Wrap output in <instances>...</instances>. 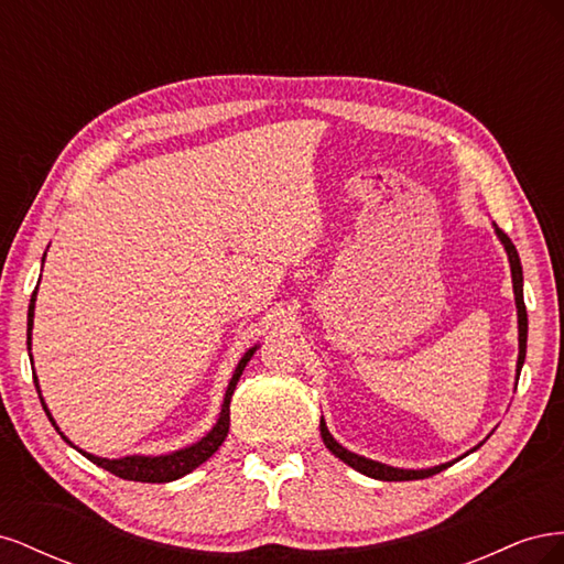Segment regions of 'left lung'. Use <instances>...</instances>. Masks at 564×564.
I'll list each match as a JSON object with an SVG mask.
<instances>
[{"label": "left lung", "mask_w": 564, "mask_h": 564, "mask_svg": "<svg viewBox=\"0 0 564 564\" xmlns=\"http://www.w3.org/2000/svg\"><path fill=\"white\" fill-rule=\"evenodd\" d=\"M494 232H497L499 242L503 245L506 253H508V263H510V278H513V294H516V308H518V346H520V352H518V367H516V381L520 379V371H522V365H524V355H527V308H524V296H522V265H520V256H518V249L516 245L510 242V237L497 228V224H494ZM319 435L324 440V445H327V449L338 456L344 464H348L350 468H355L357 473H362L367 477H373V480H383V482H404V480H423V477H431L440 470L449 468L454 460L464 458L466 454L475 452L477 445L473 447L470 452H466L464 456H458L454 460H449V464H440V466H433V468H421V470H412V468H395V466H388V464H381V460H371L367 456H360L355 454L350 449H346L344 445H338V442L334 440V435L329 433L327 423H324V419H319Z\"/></svg>", "instance_id": "obj_1"}]
</instances>
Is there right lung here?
<instances>
[{
    "mask_svg": "<svg viewBox=\"0 0 564 564\" xmlns=\"http://www.w3.org/2000/svg\"><path fill=\"white\" fill-rule=\"evenodd\" d=\"M46 256V253H44ZM44 263V261H42ZM35 301H37V289L32 292V299H30V308H28V350L32 346V322H35ZM259 350V344L251 346L245 355L242 360L237 362L235 371H232V379L226 388V395H224V404H220V414L214 423V429L204 435L202 440H197L195 445L191 447H183V449H176V452H169V454H160V456H141V454H133V456H122V458H104V456H96V454H89L84 452L79 447H75L70 440H67L61 429L56 425L54 416H51L48 406L42 398V390H40V381H37V373L32 371V377H35V386H37V392H40V400H42V406L44 412L48 416V421L54 423V429L61 433V437L67 442V445L75 447L82 456H87L91 464L100 466L110 470L112 475L117 477H124V480H133V482H172V480H178V477L193 473L197 466H202L204 460H207L212 454H216V449L224 445V440L228 437V429H230V400H232V392H235V386L237 381H240L242 371L247 367V362L251 360V355ZM30 362H32V355H30Z\"/></svg>",
    "mask_w": 564,
    "mask_h": 564,
    "instance_id": "add662e5",
    "label": "right lung"
}]
</instances>
